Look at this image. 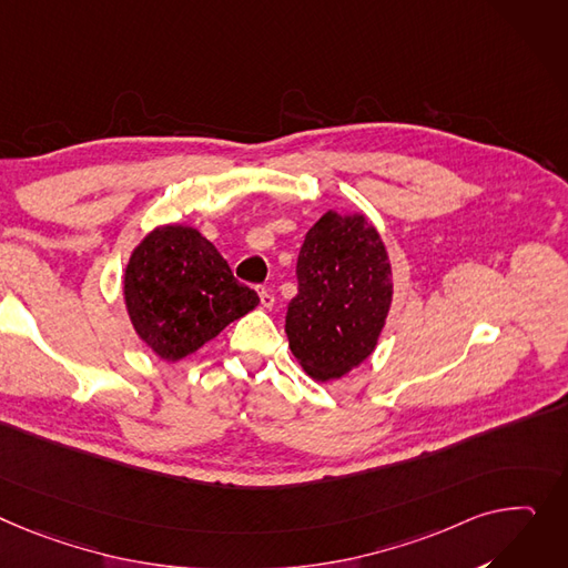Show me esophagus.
<instances>
[{
    "instance_id": "34e87169",
    "label": "esophagus",
    "mask_w": 568,
    "mask_h": 568,
    "mask_svg": "<svg viewBox=\"0 0 568 568\" xmlns=\"http://www.w3.org/2000/svg\"><path fill=\"white\" fill-rule=\"evenodd\" d=\"M257 294H260V304H262V308L272 311V308H274V304H276V298H274L272 290H267V287H260V290H257Z\"/></svg>"
}]
</instances>
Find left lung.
Wrapping results in <instances>:
<instances>
[{
	"label": "left lung",
	"mask_w": 568,
	"mask_h": 568,
	"mask_svg": "<svg viewBox=\"0 0 568 568\" xmlns=\"http://www.w3.org/2000/svg\"><path fill=\"white\" fill-rule=\"evenodd\" d=\"M290 301V349L315 382L339 379L376 347L393 301L388 251L372 221L328 210L306 233Z\"/></svg>",
	"instance_id": "obj_1"
}]
</instances>
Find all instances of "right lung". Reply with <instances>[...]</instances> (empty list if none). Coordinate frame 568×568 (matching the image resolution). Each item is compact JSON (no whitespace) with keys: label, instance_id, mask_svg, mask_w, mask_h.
Instances as JSON below:
<instances>
[{"label":"right lung","instance_id":"add662e5","mask_svg":"<svg viewBox=\"0 0 568 568\" xmlns=\"http://www.w3.org/2000/svg\"><path fill=\"white\" fill-rule=\"evenodd\" d=\"M123 294L136 335L164 361H180L251 313L260 298L192 225H160L132 251Z\"/></svg>","mask_w":568,"mask_h":568}]
</instances>
